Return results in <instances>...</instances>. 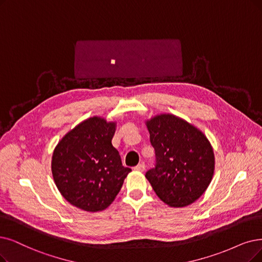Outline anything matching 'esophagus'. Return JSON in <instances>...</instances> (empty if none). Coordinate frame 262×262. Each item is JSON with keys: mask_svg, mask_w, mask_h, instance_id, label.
<instances>
[{"mask_svg": "<svg viewBox=\"0 0 262 262\" xmlns=\"http://www.w3.org/2000/svg\"><path fill=\"white\" fill-rule=\"evenodd\" d=\"M134 170L135 171H139V172H143L145 170V164L144 163H140L137 166H134Z\"/></svg>", "mask_w": 262, "mask_h": 262, "instance_id": "1", "label": "esophagus"}]
</instances>
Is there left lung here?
<instances>
[{"instance_id": "1", "label": "left lung", "mask_w": 262, "mask_h": 262, "mask_svg": "<svg viewBox=\"0 0 262 262\" xmlns=\"http://www.w3.org/2000/svg\"><path fill=\"white\" fill-rule=\"evenodd\" d=\"M156 164L145 176L156 194L172 207H184L200 198L210 185L215 158L205 135L171 114L146 122Z\"/></svg>"}]
</instances>
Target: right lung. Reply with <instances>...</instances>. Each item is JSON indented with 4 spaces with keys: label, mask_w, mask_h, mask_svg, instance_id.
Listing matches in <instances>:
<instances>
[{
    "label": "right lung",
    "mask_w": 262,
    "mask_h": 262,
    "mask_svg": "<svg viewBox=\"0 0 262 262\" xmlns=\"http://www.w3.org/2000/svg\"><path fill=\"white\" fill-rule=\"evenodd\" d=\"M115 127V122L91 117L68 132L52 154L56 186L67 201L80 210L106 208L131 172L112 145Z\"/></svg>",
    "instance_id": "right-lung-1"
}]
</instances>
